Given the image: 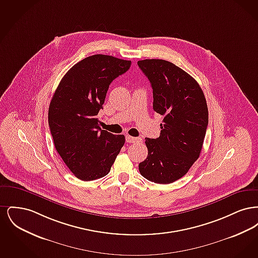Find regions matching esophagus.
Returning <instances> with one entry per match:
<instances>
[{
	"label": "esophagus",
	"mask_w": 258,
	"mask_h": 258,
	"mask_svg": "<svg viewBox=\"0 0 258 258\" xmlns=\"http://www.w3.org/2000/svg\"><path fill=\"white\" fill-rule=\"evenodd\" d=\"M125 141H126L127 143H135V142L141 141V138L133 137V136H131V135H126V136H125Z\"/></svg>",
	"instance_id": "34e87169"
}]
</instances>
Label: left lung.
<instances>
[{
  "label": "left lung",
  "mask_w": 258,
  "mask_h": 258,
  "mask_svg": "<svg viewBox=\"0 0 258 258\" xmlns=\"http://www.w3.org/2000/svg\"><path fill=\"white\" fill-rule=\"evenodd\" d=\"M153 89V108L163 116L160 135L145 138L146 160L139 172L149 181L170 184L185 175L199 158L208 126V107L197 80L170 61H137Z\"/></svg>",
  "instance_id": "obj_1"
}]
</instances>
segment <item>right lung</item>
Returning a JSON list of instances; mask_svg holds the SVG:
<instances>
[{"instance_id": "right-lung-1", "label": "right lung", "mask_w": 258, "mask_h": 258, "mask_svg": "<svg viewBox=\"0 0 258 258\" xmlns=\"http://www.w3.org/2000/svg\"><path fill=\"white\" fill-rule=\"evenodd\" d=\"M132 61L97 54L78 61L63 75L50 102L48 123L54 145L75 177L93 181L107 175L124 144L98 125L111 82Z\"/></svg>"}]
</instances>
